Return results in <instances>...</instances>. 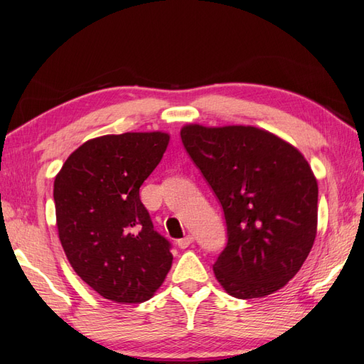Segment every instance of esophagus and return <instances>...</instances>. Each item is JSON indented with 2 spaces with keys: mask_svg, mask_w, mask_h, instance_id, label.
Segmentation results:
<instances>
[{
  "mask_svg": "<svg viewBox=\"0 0 364 364\" xmlns=\"http://www.w3.org/2000/svg\"><path fill=\"white\" fill-rule=\"evenodd\" d=\"M192 242H194V236L188 235V236L181 237V239H178V241H176V245L180 247V249H188V247H189Z\"/></svg>",
  "mask_w": 364,
  "mask_h": 364,
  "instance_id": "1",
  "label": "esophagus"
}]
</instances>
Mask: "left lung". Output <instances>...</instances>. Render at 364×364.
Returning <instances> with one entry per match:
<instances>
[{
  "label": "left lung",
  "instance_id": "left-lung-1",
  "mask_svg": "<svg viewBox=\"0 0 364 364\" xmlns=\"http://www.w3.org/2000/svg\"><path fill=\"white\" fill-rule=\"evenodd\" d=\"M181 141L222 205L228 242L214 275L230 296L282 289L318 233V181L304 154L257 127L181 128Z\"/></svg>",
  "mask_w": 364,
  "mask_h": 364
}]
</instances>
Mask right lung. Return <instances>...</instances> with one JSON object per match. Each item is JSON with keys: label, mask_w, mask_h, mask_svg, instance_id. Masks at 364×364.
Returning <instances> with one entry per match:
<instances>
[{"label": "right lung", "mask_w": 364, "mask_h": 364, "mask_svg": "<svg viewBox=\"0 0 364 364\" xmlns=\"http://www.w3.org/2000/svg\"><path fill=\"white\" fill-rule=\"evenodd\" d=\"M168 141L162 131L90 139L54 178L56 227L68 262L117 304L151 299L172 267L170 244L139 197Z\"/></svg>", "instance_id": "right-lung-1"}]
</instances>
